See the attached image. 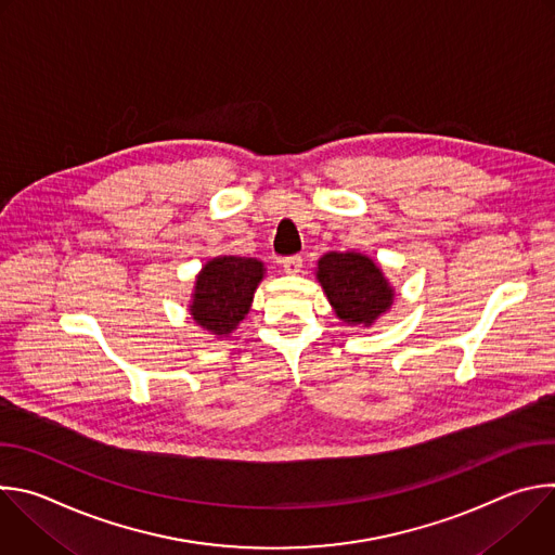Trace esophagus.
Instances as JSON below:
<instances>
[{
	"instance_id": "1",
	"label": "esophagus",
	"mask_w": 555,
	"mask_h": 555,
	"mask_svg": "<svg viewBox=\"0 0 555 555\" xmlns=\"http://www.w3.org/2000/svg\"><path fill=\"white\" fill-rule=\"evenodd\" d=\"M283 270H285V274H298V272H302V257H300V255L285 257V259H283Z\"/></svg>"
}]
</instances>
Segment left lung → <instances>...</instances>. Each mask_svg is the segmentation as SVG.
I'll list each match as a JSON object with an SVG mask.
<instances>
[{"mask_svg": "<svg viewBox=\"0 0 555 555\" xmlns=\"http://www.w3.org/2000/svg\"><path fill=\"white\" fill-rule=\"evenodd\" d=\"M315 279L323 285L334 311L347 325H373L392 305V287L382 270L360 253H327Z\"/></svg>", "mask_w": 555, "mask_h": 555, "instance_id": "obj_1", "label": "left lung"}]
</instances>
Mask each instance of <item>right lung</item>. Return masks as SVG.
Returning <instances> with one entry per match:
<instances>
[{
	"mask_svg": "<svg viewBox=\"0 0 555 555\" xmlns=\"http://www.w3.org/2000/svg\"><path fill=\"white\" fill-rule=\"evenodd\" d=\"M266 268L250 257H215L195 281L191 300L193 321L215 334L228 336L250 311L255 289L261 283Z\"/></svg>",
	"mask_w": 555,
	"mask_h": 555,
	"instance_id": "add662e5",
	"label": "right lung"
}]
</instances>
